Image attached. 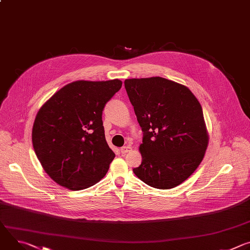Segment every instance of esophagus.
<instances>
[{"label": "esophagus", "mask_w": 250, "mask_h": 250, "mask_svg": "<svg viewBox=\"0 0 250 250\" xmlns=\"http://www.w3.org/2000/svg\"><path fill=\"white\" fill-rule=\"evenodd\" d=\"M131 149H132V147L130 146H125L121 148V152L122 153H127V152L131 151Z\"/></svg>", "instance_id": "obj_1"}]
</instances>
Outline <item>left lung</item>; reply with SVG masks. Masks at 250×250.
I'll return each instance as SVG.
<instances>
[{
    "instance_id": "1",
    "label": "left lung",
    "mask_w": 250,
    "mask_h": 250,
    "mask_svg": "<svg viewBox=\"0 0 250 250\" xmlns=\"http://www.w3.org/2000/svg\"><path fill=\"white\" fill-rule=\"evenodd\" d=\"M125 87L145 133L141 164L133 173L153 188L180 185L198 168L208 146L200 102L188 87L162 77L126 79Z\"/></svg>"
}]
</instances>
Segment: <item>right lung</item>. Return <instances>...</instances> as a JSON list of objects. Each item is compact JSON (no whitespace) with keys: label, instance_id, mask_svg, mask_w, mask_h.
Masks as SVG:
<instances>
[{"label":"right lung","instance_id":"obj_1","mask_svg":"<svg viewBox=\"0 0 250 250\" xmlns=\"http://www.w3.org/2000/svg\"><path fill=\"white\" fill-rule=\"evenodd\" d=\"M119 79L78 80L49 98L35 117L33 149L51 179L69 190L98 183L115 158L104 137L102 114L122 88Z\"/></svg>","mask_w":250,"mask_h":250}]
</instances>
